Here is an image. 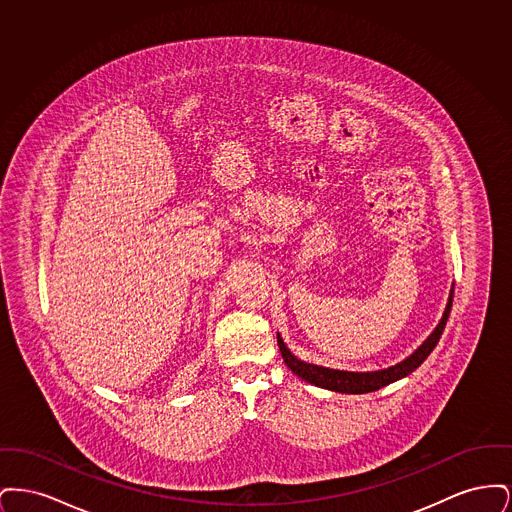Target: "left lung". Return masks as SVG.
Instances as JSON below:
<instances>
[{"mask_svg":"<svg viewBox=\"0 0 512 512\" xmlns=\"http://www.w3.org/2000/svg\"><path fill=\"white\" fill-rule=\"evenodd\" d=\"M451 305H453V288L449 293V301H447V307L443 311V317L439 320L438 326L434 328V332L424 340V343L414 351L413 355H409L405 361L390 366V368H384V370L349 372V370H336V368L305 363V361L297 359L292 351L286 347V343L280 338V334H278V347H280L284 363L301 380H305L309 384H315V386L324 388V390L340 391V393H368V391L380 390L391 382H397V380L409 376L413 370H416L428 359V355L434 351V347L438 345L439 338L445 330L447 318L451 313Z\"/></svg>","mask_w":512,"mask_h":512,"instance_id":"obj_1","label":"left lung"}]
</instances>
